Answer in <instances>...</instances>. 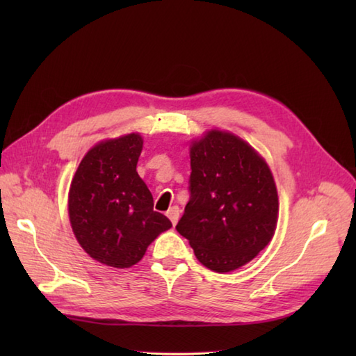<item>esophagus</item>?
<instances>
[{
  "mask_svg": "<svg viewBox=\"0 0 356 356\" xmlns=\"http://www.w3.org/2000/svg\"><path fill=\"white\" fill-rule=\"evenodd\" d=\"M179 214H180V209H179V207H171L168 211H166V216H168V218L171 220V223L172 225H176L177 223V220H179Z\"/></svg>",
  "mask_w": 356,
  "mask_h": 356,
  "instance_id": "34e87169",
  "label": "esophagus"
}]
</instances>
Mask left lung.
<instances>
[{
	"mask_svg": "<svg viewBox=\"0 0 356 356\" xmlns=\"http://www.w3.org/2000/svg\"><path fill=\"white\" fill-rule=\"evenodd\" d=\"M190 202L176 229L211 270L251 261L275 232L278 194L268 163L238 136L211 130L190 149Z\"/></svg>",
	"mask_w": 356,
	"mask_h": 356,
	"instance_id": "1",
	"label": "left lung"
}]
</instances>
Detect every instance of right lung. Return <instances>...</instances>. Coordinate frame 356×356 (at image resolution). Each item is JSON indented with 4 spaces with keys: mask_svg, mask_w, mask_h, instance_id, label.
I'll return each mask as SVG.
<instances>
[{
    "mask_svg": "<svg viewBox=\"0 0 356 356\" xmlns=\"http://www.w3.org/2000/svg\"><path fill=\"white\" fill-rule=\"evenodd\" d=\"M140 134L102 140L82 159L69 191L70 225L82 249L102 264L130 268L171 222L153 211V195L136 166Z\"/></svg>",
    "mask_w": 356,
    "mask_h": 356,
    "instance_id": "1",
    "label": "right lung"
}]
</instances>
